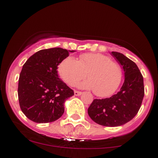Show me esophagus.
Returning <instances> with one entry per match:
<instances>
[{"label":"esophagus","instance_id":"1","mask_svg":"<svg viewBox=\"0 0 158 158\" xmlns=\"http://www.w3.org/2000/svg\"><path fill=\"white\" fill-rule=\"evenodd\" d=\"M81 94V91H78V90H75V91H74V95L75 96H80Z\"/></svg>","mask_w":158,"mask_h":158}]
</instances>
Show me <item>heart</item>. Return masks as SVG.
<instances>
[{
    "label": "heart",
    "mask_w": 158,
    "mask_h": 158,
    "mask_svg": "<svg viewBox=\"0 0 158 158\" xmlns=\"http://www.w3.org/2000/svg\"><path fill=\"white\" fill-rule=\"evenodd\" d=\"M58 71L61 79L70 86H74L88 76L89 80L79 86L91 88L98 97L113 94L122 79L120 65L101 53L81 54L79 61L73 57L66 58L60 63Z\"/></svg>",
    "instance_id": "1"
}]
</instances>
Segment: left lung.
<instances>
[{"instance_id": "8db88e82", "label": "left lung", "mask_w": 158, "mask_h": 158, "mask_svg": "<svg viewBox=\"0 0 158 158\" xmlns=\"http://www.w3.org/2000/svg\"><path fill=\"white\" fill-rule=\"evenodd\" d=\"M111 55L122 65L124 83L118 93L110 97L94 99L88 113L97 124L117 127L129 122L137 114L144 97V85L142 74L133 61L118 52H111Z\"/></svg>"}]
</instances>
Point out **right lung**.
<instances>
[{
	"label": "right lung",
	"mask_w": 158,
	"mask_h": 158,
	"mask_svg": "<svg viewBox=\"0 0 158 158\" xmlns=\"http://www.w3.org/2000/svg\"><path fill=\"white\" fill-rule=\"evenodd\" d=\"M73 50L44 49L30 56L19 76L18 95L25 116L37 123L56 121L64 111V102L74 95L58 76V65Z\"/></svg>",
	"instance_id": "right-lung-1"
}]
</instances>
